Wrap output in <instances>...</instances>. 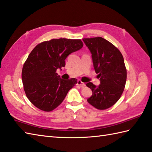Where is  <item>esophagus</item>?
<instances>
[{
	"label": "esophagus",
	"instance_id": "obj_1",
	"mask_svg": "<svg viewBox=\"0 0 152 152\" xmlns=\"http://www.w3.org/2000/svg\"><path fill=\"white\" fill-rule=\"evenodd\" d=\"M77 85L80 86V87H82V88L84 87V86H86V84H84V83H83V82L81 81V80H78V82H77Z\"/></svg>",
	"mask_w": 152,
	"mask_h": 152
}]
</instances>
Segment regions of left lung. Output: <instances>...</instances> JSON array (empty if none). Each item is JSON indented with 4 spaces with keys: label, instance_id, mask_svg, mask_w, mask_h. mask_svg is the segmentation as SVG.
<instances>
[{
    "label": "left lung",
    "instance_id": "8db88e82",
    "mask_svg": "<svg viewBox=\"0 0 152 152\" xmlns=\"http://www.w3.org/2000/svg\"><path fill=\"white\" fill-rule=\"evenodd\" d=\"M83 41L90 50L95 71L100 84L89 82L92 91L88 102L98 109H106L120 99L126 81V69L120 50L101 37L84 38Z\"/></svg>",
    "mask_w": 152,
    "mask_h": 152
}]
</instances>
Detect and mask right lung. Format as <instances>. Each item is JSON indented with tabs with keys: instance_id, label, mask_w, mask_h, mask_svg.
I'll list each match as a JSON object with an SVG mask.
<instances>
[{
	"instance_id": "add662e5",
	"label": "right lung",
	"mask_w": 152,
	"mask_h": 152,
	"mask_svg": "<svg viewBox=\"0 0 152 152\" xmlns=\"http://www.w3.org/2000/svg\"><path fill=\"white\" fill-rule=\"evenodd\" d=\"M82 47L80 39L61 38L44 41L32 50L23 64L22 79L27 97L36 107L50 111L63 102L77 80L62 79L56 71Z\"/></svg>"
}]
</instances>
